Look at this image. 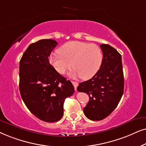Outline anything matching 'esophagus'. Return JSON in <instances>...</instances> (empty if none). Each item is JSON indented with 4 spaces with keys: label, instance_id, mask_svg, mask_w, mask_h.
Instances as JSON below:
<instances>
[{
    "label": "esophagus",
    "instance_id": "34e87169",
    "mask_svg": "<svg viewBox=\"0 0 146 146\" xmlns=\"http://www.w3.org/2000/svg\"><path fill=\"white\" fill-rule=\"evenodd\" d=\"M72 83H73V86H74L75 90H77V87L78 86V83L76 82V81H72Z\"/></svg>",
    "mask_w": 146,
    "mask_h": 146
}]
</instances>
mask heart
Here are the masks:
<instances>
[{"label": "heart", "instance_id": "1", "mask_svg": "<svg viewBox=\"0 0 146 146\" xmlns=\"http://www.w3.org/2000/svg\"><path fill=\"white\" fill-rule=\"evenodd\" d=\"M57 52L58 55L50 56L49 62L60 74H64L72 66L75 69L72 76L80 75L81 79H88L102 65V49L96 44L71 40L62 45Z\"/></svg>", "mask_w": 146, "mask_h": 146}]
</instances>
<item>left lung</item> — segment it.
<instances>
[{
  "label": "left lung",
  "mask_w": 146,
  "mask_h": 146,
  "mask_svg": "<svg viewBox=\"0 0 146 146\" xmlns=\"http://www.w3.org/2000/svg\"><path fill=\"white\" fill-rule=\"evenodd\" d=\"M100 47L103 59L100 69L92 78L77 87V91L89 97L83 113L93 121L102 120L111 113L121 100L124 89L121 55L109 44H102Z\"/></svg>",
  "instance_id": "8db88e82"
}]
</instances>
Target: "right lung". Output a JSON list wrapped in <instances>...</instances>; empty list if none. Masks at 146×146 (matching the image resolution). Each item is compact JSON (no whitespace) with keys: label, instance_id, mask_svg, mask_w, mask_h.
Instances as JSON below:
<instances>
[{"label":"right lung","instance_id":"obj_1","mask_svg":"<svg viewBox=\"0 0 146 146\" xmlns=\"http://www.w3.org/2000/svg\"><path fill=\"white\" fill-rule=\"evenodd\" d=\"M57 44L53 39L31 44L19 63V90L23 102L35 116L50 123L61 119L65 100L75 91L71 81L49 63L48 57Z\"/></svg>","mask_w":146,"mask_h":146}]
</instances>
